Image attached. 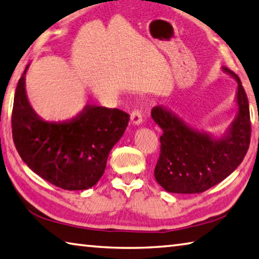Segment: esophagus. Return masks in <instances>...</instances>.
I'll return each mask as SVG.
<instances>
[{
	"mask_svg": "<svg viewBox=\"0 0 259 259\" xmlns=\"http://www.w3.org/2000/svg\"><path fill=\"white\" fill-rule=\"evenodd\" d=\"M143 122V114L138 109H135V111L131 113V123L134 125H139Z\"/></svg>",
	"mask_w": 259,
	"mask_h": 259,
	"instance_id": "34e87169",
	"label": "esophagus"
}]
</instances>
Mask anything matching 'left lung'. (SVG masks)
<instances>
[{
	"label": "left lung",
	"mask_w": 259,
	"mask_h": 259,
	"mask_svg": "<svg viewBox=\"0 0 259 259\" xmlns=\"http://www.w3.org/2000/svg\"><path fill=\"white\" fill-rule=\"evenodd\" d=\"M222 69L238 83V113L222 137L193 128L165 106L152 109V119L163 131L154 177L166 192L192 194L207 191L229 177L247 154L251 136L247 95L239 76L225 66Z\"/></svg>",
	"instance_id": "1"
}]
</instances>
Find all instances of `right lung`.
Instances as JSON below:
<instances>
[{"label":"right lung","instance_id":"obj_1","mask_svg":"<svg viewBox=\"0 0 259 259\" xmlns=\"http://www.w3.org/2000/svg\"><path fill=\"white\" fill-rule=\"evenodd\" d=\"M16 88L12 137L29 169L52 185L88 190L106 168L109 152L123 136L129 114L117 108L85 105L74 119L50 122L38 115L26 94V72Z\"/></svg>","mask_w":259,"mask_h":259}]
</instances>
